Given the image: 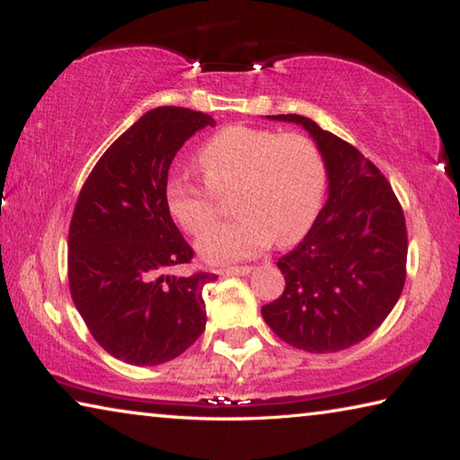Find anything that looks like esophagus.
Here are the masks:
<instances>
[{
	"instance_id": "esophagus-1",
	"label": "esophagus",
	"mask_w": 460,
	"mask_h": 460,
	"mask_svg": "<svg viewBox=\"0 0 460 460\" xmlns=\"http://www.w3.org/2000/svg\"><path fill=\"white\" fill-rule=\"evenodd\" d=\"M252 270L253 268H249V266H233V268L219 270V274L221 276H247V274H252Z\"/></svg>"
}]
</instances>
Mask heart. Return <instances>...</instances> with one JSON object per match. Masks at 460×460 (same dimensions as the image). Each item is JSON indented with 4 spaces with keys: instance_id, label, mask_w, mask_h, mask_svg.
I'll return each instance as SVG.
<instances>
[{
    "instance_id": "1",
    "label": "heart",
    "mask_w": 460,
    "mask_h": 460,
    "mask_svg": "<svg viewBox=\"0 0 460 460\" xmlns=\"http://www.w3.org/2000/svg\"><path fill=\"white\" fill-rule=\"evenodd\" d=\"M197 164L207 184L174 178L166 186V202L186 233L200 235L221 213L219 197L233 194V211L239 215L197 245L211 263L253 258L271 239L278 245L294 243L321 207L323 160L305 136L229 126L202 144Z\"/></svg>"
}]
</instances>
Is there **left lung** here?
<instances>
[{
	"label": "left lung",
	"mask_w": 460,
	"mask_h": 460,
	"mask_svg": "<svg viewBox=\"0 0 460 460\" xmlns=\"http://www.w3.org/2000/svg\"><path fill=\"white\" fill-rule=\"evenodd\" d=\"M305 128L323 155L329 199L313 227L278 260L286 288L261 306L288 345L334 353L367 339L406 282V219L392 186L351 144L302 115H266Z\"/></svg>",
	"instance_id": "left-lung-1"
}]
</instances>
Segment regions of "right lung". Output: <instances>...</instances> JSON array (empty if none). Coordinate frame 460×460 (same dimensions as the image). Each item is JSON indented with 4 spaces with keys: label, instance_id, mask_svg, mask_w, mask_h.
<instances>
[{
    "label": "right lung",
    "instance_id": "right-lung-1",
    "mask_svg": "<svg viewBox=\"0 0 460 460\" xmlns=\"http://www.w3.org/2000/svg\"><path fill=\"white\" fill-rule=\"evenodd\" d=\"M211 115L184 107L144 113L101 155L68 231L73 302L101 347L131 365L182 355L207 324L202 288L215 274L174 276L192 249L170 217L168 170Z\"/></svg>",
    "mask_w": 460,
    "mask_h": 460
}]
</instances>
